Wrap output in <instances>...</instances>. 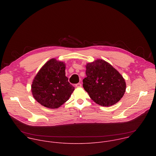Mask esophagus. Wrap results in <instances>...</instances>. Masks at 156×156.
Segmentation results:
<instances>
[{
  "label": "esophagus",
  "mask_w": 156,
  "mask_h": 156,
  "mask_svg": "<svg viewBox=\"0 0 156 156\" xmlns=\"http://www.w3.org/2000/svg\"><path fill=\"white\" fill-rule=\"evenodd\" d=\"M81 83H77V84H76V85H75V86L76 87H81Z\"/></svg>",
  "instance_id": "1"
}]
</instances>
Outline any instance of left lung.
Segmentation results:
<instances>
[{
  "instance_id": "obj_1",
  "label": "left lung",
  "mask_w": 156,
  "mask_h": 156,
  "mask_svg": "<svg viewBox=\"0 0 156 156\" xmlns=\"http://www.w3.org/2000/svg\"><path fill=\"white\" fill-rule=\"evenodd\" d=\"M86 77L83 86L96 104L105 107L115 104L123 96L126 83L113 66L98 59L86 65Z\"/></svg>"
}]
</instances>
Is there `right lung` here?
I'll use <instances>...</instances> for the list:
<instances>
[{
    "instance_id": "1",
    "label": "right lung",
    "mask_w": 156,
    "mask_h": 156,
    "mask_svg": "<svg viewBox=\"0 0 156 156\" xmlns=\"http://www.w3.org/2000/svg\"><path fill=\"white\" fill-rule=\"evenodd\" d=\"M63 62L51 59L35 76L31 86L34 99L42 105L57 108L67 101L75 90L65 76Z\"/></svg>"
}]
</instances>
